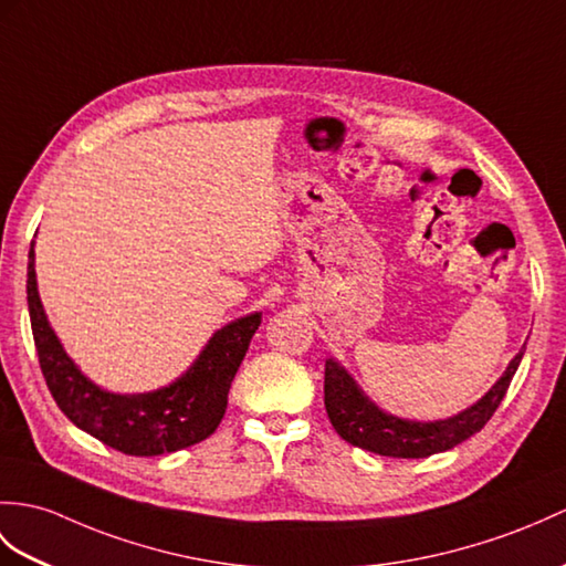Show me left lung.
Segmentation results:
<instances>
[{
    "label": "left lung",
    "mask_w": 566,
    "mask_h": 566,
    "mask_svg": "<svg viewBox=\"0 0 566 566\" xmlns=\"http://www.w3.org/2000/svg\"><path fill=\"white\" fill-rule=\"evenodd\" d=\"M521 359L523 349L511 359L504 376L496 380L490 392H484L482 400L449 419H439V422H412V419L386 415L364 396L343 366L335 359H327L325 410L335 431L352 446L390 458H427L463 443L490 422L506 396Z\"/></svg>",
    "instance_id": "8db88e82"
}]
</instances>
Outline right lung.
<instances>
[{"label":"right lung","mask_w":566,"mask_h":566,"mask_svg":"<svg viewBox=\"0 0 566 566\" xmlns=\"http://www.w3.org/2000/svg\"><path fill=\"white\" fill-rule=\"evenodd\" d=\"M25 292L38 361L52 398L78 429L127 455L174 453L212 437L227 412L231 380L262 321L260 313H251L223 325L170 386L117 396L88 380L62 349L38 296L33 245Z\"/></svg>","instance_id":"obj_1"}]
</instances>
